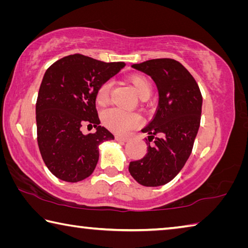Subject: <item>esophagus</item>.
Masks as SVG:
<instances>
[{
    "instance_id": "1",
    "label": "esophagus",
    "mask_w": 248,
    "mask_h": 248,
    "mask_svg": "<svg viewBox=\"0 0 248 248\" xmlns=\"http://www.w3.org/2000/svg\"><path fill=\"white\" fill-rule=\"evenodd\" d=\"M115 139L117 140V141H119V142H127L128 140H129L128 137H124V136H116Z\"/></svg>"
}]
</instances>
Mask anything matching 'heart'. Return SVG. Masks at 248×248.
I'll list each match as a JSON object with an SVG mask.
<instances>
[{
  "mask_svg": "<svg viewBox=\"0 0 248 248\" xmlns=\"http://www.w3.org/2000/svg\"><path fill=\"white\" fill-rule=\"evenodd\" d=\"M132 85L136 89V91L141 97L150 95L152 92V85L145 77L143 76H133L130 79ZM112 82L110 80H107L103 82L96 92V102L98 105L104 106L108 104L110 98ZM103 124L106 128L117 133H125L130 129L137 127L141 124V116L137 112L125 111L119 108H111L103 112L102 115Z\"/></svg>",
  "mask_w": 248,
  "mask_h": 248,
  "instance_id": "obj_1",
  "label": "heart"
}]
</instances>
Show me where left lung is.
<instances>
[{
	"instance_id": "1",
	"label": "left lung",
	"mask_w": 248,
	"mask_h": 248,
	"mask_svg": "<svg viewBox=\"0 0 248 248\" xmlns=\"http://www.w3.org/2000/svg\"><path fill=\"white\" fill-rule=\"evenodd\" d=\"M132 68L154 80L159 101L154 118L141 130L148 134L146 155L131 161L129 172L144 186H164L181 171L191 155L201 124L202 97L193 76L171 58L146 61Z\"/></svg>"
}]
</instances>
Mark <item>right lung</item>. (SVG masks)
Listing matches in <instances>:
<instances>
[{
	"instance_id": "add662e5",
	"label": "right lung",
	"mask_w": 248,
	"mask_h": 248,
	"mask_svg": "<svg viewBox=\"0 0 248 248\" xmlns=\"http://www.w3.org/2000/svg\"><path fill=\"white\" fill-rule=\"evenodd\" d=\"M124 65L74 54L46 71L35 104L38 145L44 164L56 178L79 182L90 177L98 161V145L114 140L100 125L96 92ZM83 124L97 131L83 135L79 130Z\"/></svg>"
}]
</instances>
